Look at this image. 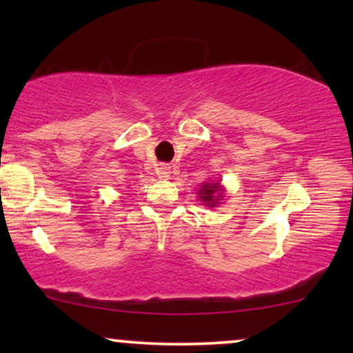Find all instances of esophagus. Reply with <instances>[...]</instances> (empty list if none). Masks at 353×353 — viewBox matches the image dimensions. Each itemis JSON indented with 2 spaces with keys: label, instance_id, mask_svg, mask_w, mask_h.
I'll return each instance as SVG.
<instances>
[{
  "label": "esophagus",
  "instance_id": "34e87169",
  "mask_svg": "<svg viewBox=\"0 0 353 353\" xmlns=\"http://www.w3.org/2000/svg\"><path fill=\"white\" fill-rule=\"evenodd\" d=\"M157 176L162 178V180H167V178L170 176V167H168L167 163H161V165L157 167Z\"/></svg>",
  "mask_w": 353,
  "mask_h": 353
}]
</instances>
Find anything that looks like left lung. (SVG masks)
Segmentation results:
<instances>
[{
	"label": "left lung",
	"instance_id": "1",
	"mask_svg": "<svg viewBox=\"0 0 353 353\" xmlns=\"http://www.w3.org/2000/svg\"><path fill=\"white\" fill-rule=\"evenodd\" d=\"M197 194H199V199L204 202V205L215 207L221 199L223 188H221L220 183H204L201 186V190L197 191Z\"/></svg>",
	"mask_w": 353,
	"mask_h": 353
}]
</instances>
